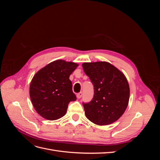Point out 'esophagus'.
<instances>
[{
	"label": "esophagus",
	"instance_id": "1",
	"mask_svg": "<svg viewBox=\"0 0 160 160\" xmlns=\"http://www.w3.org/2000/svg\"><path fill=\"white\" fill-rule=\"evenodd\" d=\"M82 96H83V93L82 92H80V93L77 94V98L78 99H80Z\"/></svg>",
	"mask_w": 160,
	"mask_h": 160
}]
</instances>
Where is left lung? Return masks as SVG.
<instances>
[{
  "label": "left lung",
  "mask_w": 160,
  "mask_h": 160,
  "mask_svg": "<svg viewBox=\"0 0 160 160\" xmlns=\"http://www.w3.org/2000/svg\"><path fill=\"white\" fill-rule=\"evenodd\" d=\"M82 66L94 86L93 99L83 104L87 118L98 125L113 123L122 117L129 103L127 78L106 61L83 62Z\"/></svg>",
  "instance_id": "obj_1"
}]
</instances>
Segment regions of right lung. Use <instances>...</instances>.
Segmentation results:
<instances>
[{"label": "right lung", "mask_w": 160, "mask_h": 160, "mask_svg": "<svg viewBox=\"0 0 160 160\" xmlns=\"http://www.w3.org/2000/svg\"><path fill=\"white\" fill-rule=\"evenodd\" d=\"M78 66L74 62L56 60L34 75L29 94L34 108L41 117L52 121L66 114L70 101L77 99L69 77Z\"/></svg>", "instance_id": "obj_1"}]
</instances>
